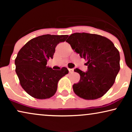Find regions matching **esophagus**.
Masks as SVG:
<instances>
[{"instance_id": "obj_1", "label": "esophagus", "mask_w": 132, "mask_h": 132, "mask_svg": "<svg viewBox=\"0 0 132 132\" xmlns=\"http://www.w3.org/2000/svg\"><path fill=\"white\" fill-rule=\"evenodd\" d=\"M68 71H69V73H71L74 71V69L73 68H68Z\"/></svg>"}]
</instances>
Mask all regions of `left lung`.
<instances>
[{"label":"left lung","mask_w":132,"mask_h":132,"mask_svg":"<svg viewBox=\"0 0 132 132\" xmlns=\"http://www.w3.org/2000/svg\"><path fill=\"white\" fill-rule=\"evenodd\" d=\"M66 41L87 61V71L75 70L80 76L79 83L73 86L75 93L85 100L103 96L112 86L120 71L118 50L110 39L97 34L74 33Z\"/></svg>","instance_id":"left-lung-1"}]
</instances>
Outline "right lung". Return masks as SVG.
Here are the masks:
<instances>
[{
	"instance_id": "right-lung-1",
	"label": "right lung",
	"mask_w": 132,
	"mask_h": 132,
	"mask_svg": "<svg viewBox=\"0 0 132 132\" xmlns=\"http://www.w3.org/2000/svg\"><path fill=\"white\" fill-rule=\"evenodd\" d=\"M68 35H43L29 41L15 59V72L23 89L34 98L47 99L57 91V82L68 73L65 67L55 70L46 66L53 58L56 46L64 42Z\"/></svg>"
}]
</instances>
